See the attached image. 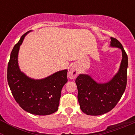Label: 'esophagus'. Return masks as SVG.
<instances>
[{
  "mask_svg": "<svg viewBox=\"0 0 135 135\" xmlns=\"http://www.w3.org/2000/svg\"><path fill=\"white\" fill-rule=\"evenodd\" d=\"M78 69L76 66H72L70 68V71L68 72V76L71 79H74L76 78V76H78Z\"/></svg>",
  "mask_w": 135,
  "mask_h": 135,
  "instance_id": "1",
  "label": "esophagus"
}]
</instances>
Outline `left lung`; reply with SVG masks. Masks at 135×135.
Listing matches in <instances>:
<instances>
[{"mask_svg":"<svg viewBox=\"0 0 135 135\" xmlns=\"http://www.w3.org/2000/svg\"><path fill=\"white\" fill-rule=\"evenodd\" d=\"M110 42L111 46L120 48L122 53L120 70L114 78L105 84L97 83L86 74H80L76 79L80 107L87 115H102L111 111L118 103L126 89L128 56L116 38L111 37Z\"/></svg>","mask_w":135,"mask_h":135,"instance_id":"8db88e82","label":"left lung"}]
</instances>
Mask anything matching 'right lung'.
Wrapping results in <instances>:
<instances>
[{"instance_id": "right-lung-1", "label": "right lung", "mask_w": 135, "mask_h": 135, "mask_svg": "<svg viewBox=\"0 0 135 135\" xmlns=\"http://www.w3.org/2000/svg\"><path fill=\"white\" fill-rule=\"evenodd\" d=\"M27 33L21 37L11 53L7 68L8 84L22 109L35 115H49L58 110L61 89L68 82V70L57 71L41 80L31 79L22 73L19 68L17 55Z\"/></svg>"}]
</instances>
